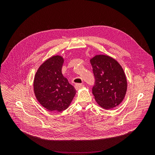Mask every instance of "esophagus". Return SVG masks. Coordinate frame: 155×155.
<instances>
[{"mask_svg":"<svg viewBox=\"0 0 155 155\" xmlns=\"http://www.w3.org/2000/svg\"><path fill=\"white\" fill-rule=\"evenodd\" d=\"M83 87H84V85H83V84H79V83H78V84H76V85H75V88H76L77 91L79 90V89H81V88H83Z\"/></svg>","mask_w":155,"mask_h":155,"instance_id":"1","label":"esophagus"}]
</instances>
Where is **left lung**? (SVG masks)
Returning a JSON list of instances; mask_svg holds the SVG:
<instances>
[{"instance_id": "obj_1", "label": "left lung", "mask_w": 155, "mask_h": 155, "mask_svg": "<svg viewBox=\"0 0 155 155\" xmlns=\"http://www.w3.org/2000/svg\"><path fill=\"white\" fill-rule=\"evenodd\" d=\"M90 62L96 80L92 94L97 104L106 110L118 106L127 89L123 68L115 59L105 54L94 55Z\"/></svg>"}]
</instances>
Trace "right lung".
Masks as SVG:
<instances>
[{"mask_svg":"<svg viewBox=\"0 0 155 155\" xmlns=\"http://www.w3.org/2000/svg\"><path fill=\"white\" fill-rule=\"evenodd\" d=\"M64 58L51 56L37 69L34 79V92L37 100L46 109L61 112L70 106L76 94L61 72Z\"/></svg>","mask_w":155,"mask_h":155,"instance_id":"1","label":"right lung"}]
</instances>
